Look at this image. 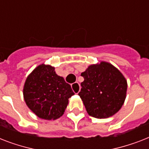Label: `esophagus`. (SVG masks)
<instances>
[{
    "label": "esophagus",
    "instance_id": "34e87169",
    "mask_svg": "<svg viewBox=\"0 0 149 149\" xmlns=\"http://www.w3.org/2000/svg\"><path fill=\"white\" fill-rule=\"evenodd\" d=\"M72 89L75 93H78L80 91V85L79 83H74L72 84Z\"/></svg>",
    "mask_w": 149,
    "mask_h": 149
}]
</instances>
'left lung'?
I'll use <instances>...</instances> for the list:
<instances>
[{"label":"left lung","instance_id":"left-lung-1","mask_svg":"<svg viewBox=\"0 0 149 149\" xmlns=\"http://www.w3.org/2000/svg\"><path fill=\"white\" fill-rule=\"evenodd\" d=\"M81 76V98L87 113L96 118H107L125 103L127 84L124 75L112 64L101 61L89 65Z\"/></svg>","mask_w":149,"mask_h":149}]
</instances>
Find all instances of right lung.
Returning <instances> with one entry per match:
<instances>
[{
	"label": "right lung",
	"instance_id": "right-lung-1",
	"mask_svg": "<svg viewBox=\"0 0 149 149\" xmlns=\"http://www.w3.org/2000/svg\"><path fill=\"white\" fill-rule=\"evenodd\" d=\"M23 95L26 105L38 118L56 120L63 115L69 98L74 95L71 86L55 72V67L44 63L28 76Z\"/></svg>",
	"mask_w": 149,
	"mask_h": 149
}]
</instances>
